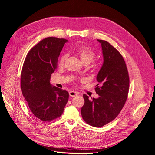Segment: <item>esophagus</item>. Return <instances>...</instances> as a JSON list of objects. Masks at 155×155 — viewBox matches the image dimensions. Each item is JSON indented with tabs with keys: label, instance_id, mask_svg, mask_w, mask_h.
<instances>
[{
	"label": "esophagus",
	"instance_id": "1",
	"mask_svg": "<svg viewBox=\"0 0 155 155\" xmlns=\"http://www.w3.org/2000/svg\"><path fill=\"white\" fill-rule=\"evenodd\" d=\"M78 93L77 92H75V91H70V93H69V95H70V96L71 97H74L77 96Z\"/></svg>",
	"mask_w": 155,
	"mask_h": 155
}]
</instances>
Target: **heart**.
<instances>
[{
  "label": "heart",
  "mask_w": 155,
  "mask_h": 155,
  "mask_svg": "<svg viewBox=\"0 0 155 155\" xmlns=\"http://www.w3.org/2000/svg\"><path fill=\"white\" fill-rule=\"evenodd\" d=\"M76 51L83 63H90L95 57L94 51L91 47L86 45H82L77 47ZM68 57V54H64L61 56L59 60V65L62 66Z\"/></svg>",
  "instance_id": "b5f03b06"
}]
</instances>
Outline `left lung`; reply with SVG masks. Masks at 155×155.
<instances>
[{
    "mask_svg": "<svg viewBox=\"0 0 155 155\" xmlns=\"http://www.w3.org/2000/svg\"><path fill=\"white\" fill-rule=\"evenodd\" d=\"M97 41L101 45L104 56L96 77L99 84L95 88L100 96L90 100L84 94L81 114L87 124L99 128L112 121L122 110L128 97L130 79L125 61L117 50L104 40Z\"/></svg>",
    "mask_w": 155,
    "mask_h": 155,
    "instance_id": "8db88e82",
    "label": "left lung"
}]
</instances>
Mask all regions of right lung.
I'll use <instances>...</instances> for the list:
<instances>
[{"mask_svg": "<svg viewBox=\"0 0 155 155\" xmlns=\"http://www.w3.org/2000/svg\"><path fill=\"white\" fill-rule=\"evenodd\" d=\"M68 40L48 37L28 51L21 73V88L31 111L42 121L59 117L69 98L66 90L52 87L50 80Z\"/></svg>", "mask_w": 155, "mask_h": 155, "instance_id": "add662e5", "label": "right lung"}]
</instances>
